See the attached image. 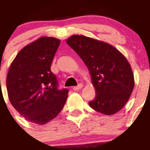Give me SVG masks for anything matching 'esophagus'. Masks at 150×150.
Returning a JSON list of instances; mask_svg holds the SVG:
<instances>
[{"instance_id": "esophagus-1", "label": "esophagus", "mask_w": 150, "mask_h": 150, "mask_svg": "<svg viewBox=\"0 0 150 150\" xmlns=\"http://www.w3.org/2000/svg\"><path fill=\"white\" fill-rule=\"evenodd\" d=\"M82 87H83V84L80 83V84H79L77 86H74V87H73V90H75V91H78V90L81 89Z\"/></svg>"}]
</instances>
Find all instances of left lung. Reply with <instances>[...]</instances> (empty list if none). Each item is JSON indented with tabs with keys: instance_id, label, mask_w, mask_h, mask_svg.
<instances>
[{
	"instance_id": "left-lung-1",
	"label": "left lung",
	"mask_w": 150,
	"mask_h": 150,
	"mask_svg": "<svg viewBox=\"0 0 150 150\" xmlns=\"http://www.w3.org/2000/svg\"><path fill=\"white\" fill-rule=\"evenodd\" d=\"M67 44L89 70L96 96L88 104L105 115H113L126 104L134 88L131 65L119 50L104 41L74 35Z\"/></svg>"
}]
</instances>
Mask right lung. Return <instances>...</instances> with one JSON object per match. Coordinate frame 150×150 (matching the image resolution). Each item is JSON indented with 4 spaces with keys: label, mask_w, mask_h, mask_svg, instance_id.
<instances>
[{
    "label": "right lung",
    "mask_w": 150,
    "mask_h": 150,
    "mask_svg": "<svg viewBox=\"0 0 150 150\" xmlns=\"http://www.w3.org/2000/svg\"><path fill=\"white\" fill-rule=\"evenodd\" d=\"M60 40L41 37L24 47L11 64L7 90L14 109L27 120L45 125L59 114L69 90H59L51 71Z\"/></svg>",
    "instance_id": "right-lung-1"
}]
</instances>
